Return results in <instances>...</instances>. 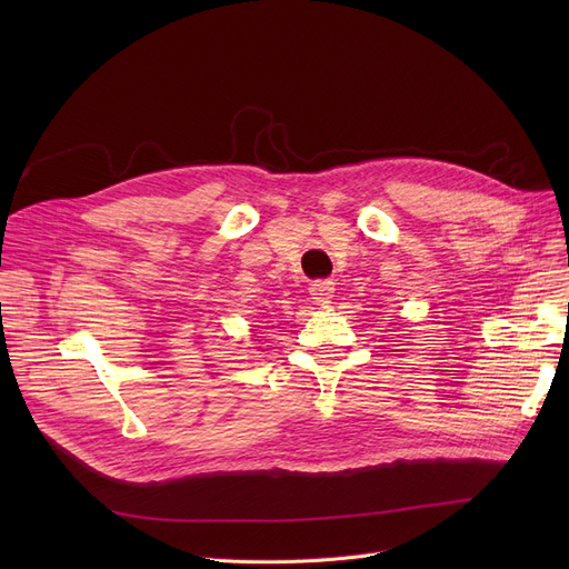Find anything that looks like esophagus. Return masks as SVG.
I'll list each match as a JSON object with an SVG mask.
<instances>
[{
    "mask_svg": "<svg viewBox=\"0 0 569 569\" xmlns=\"http://www.w3.org/2000/svg\"><path fill=\"white\" fill-rule=\"evenodd\" d=\"M309 292L313 295V300H316V305H330L332 302V297H335V283L332 281H313L311 283V288H309Z\"/></svg>",
    "mask_w": 569,
    "mask_h": 569,
    "instance_id": "obj_1",
    "label": "esophagus"
}]
</instances>
